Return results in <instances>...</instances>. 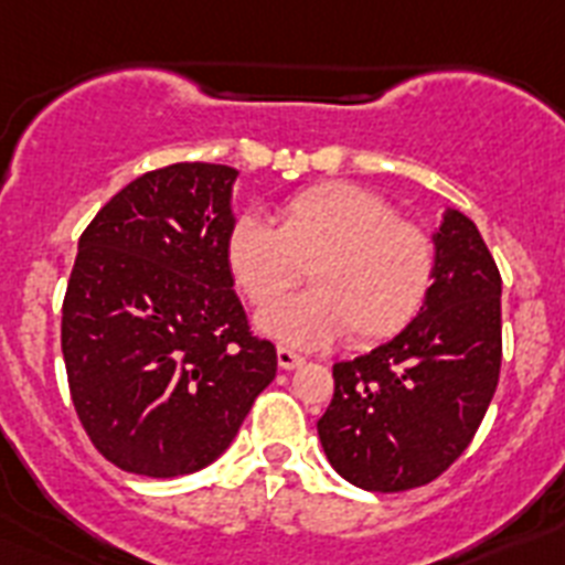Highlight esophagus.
Instances as JSON below:
<instances>
[{
  "mask_svg": "<svg viewBox=\"0 0 565 565\" xmlns=\"http://www.w3.org/2000/svg\"><path fill=\"white\" fill-rule=\"evenodd\" d=\"M302 362H306V359L297 356V353L288 351V348H277V364L282 371H294V367H299Z\"/></svg>",
  "mask_w": 565,
  "mask_h": 565,
  "instance_id": "obj_1",
  "label": "esophagus"
}]
</instances>
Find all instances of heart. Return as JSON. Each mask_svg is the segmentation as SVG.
I'll list each match as a JSON object with an SVG mask.
<instances>
[{
  "label": "heart",
  "mask_w": 565,
  "mask_h": 565,
  "mask_svg": "<svg viewBox=\"0 0 565 565\" xmlns=\"http://www.w3.org/2000/svg\"><path fill=\"white\" fill-rule=\"evenodd\" d=\"M226 263L254 308L276 301L309 266L312 291L270 305L257 328L311 351L344 331L356 344L402 331L430 291L436 254L430 237L396 217L382 194L337 181L288 198L277 226L239 214L226 237Z\"/></svg>",
  "instance_id": "obj_1"
}]
</instances>
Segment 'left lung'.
Returning a JSON list of instances; mask_svg holds the SVG:
<instances>
[{
  "label": "left lung",
  "mask_w": 565,
  "mask_h": 565,
  "mask_svg": "<svg viewBox=\"0 0 565 565\" xmlns=\"http://www.w3.org/2000/svg\"><path fill=\"white\" fill-rule=\"evenodd\" d=\"M433 286L411 326L371 353L333 364L317 422L328 461L367 492L438 478L476 436L501 373V274L481 232L444 209L433 232Z\"/></svg>",
  "instance_id": "1"
}]
</instances>
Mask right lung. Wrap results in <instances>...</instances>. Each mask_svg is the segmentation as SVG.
<instances>
[{"label":"right lung","mask_w":565,"mask_h":565,"mask_svg":"<svg viewBox=\"0 0 565 565\" xmlns=\"http://www.w3.org/2000/svg\"><path fill=\"white\" fill-rule=\"evenodd\" d=\"M237 169L135 178L78 239L62 311L70 393L107 461L192 476L228 450L277 351L248 333L226 263Z\"/></svg>","instance_id":"add662e5"}]
</instances>
